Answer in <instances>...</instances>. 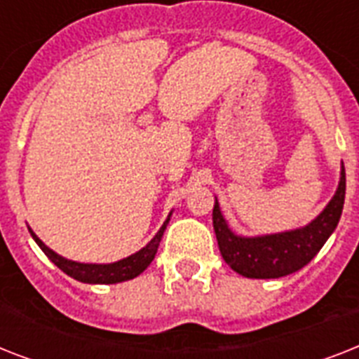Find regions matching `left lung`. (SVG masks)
<instances>
[{"instance_id": "obj_1", "label": "left lung", "mask_w": 359, "mask_h": 359, "mask_svg": "<svg viewBox=\"0 0 359 359\" xmlns=\"http://www.w3.org/2000/svg\"><path fill=\"white\" fill-rule=\"evenodd\" d=\"M345 165L339 186L323 212L306 227L264 236H238L229 229L216 199L212 210L214 233L219 253L236 273L253 279H276L298 272L317 255L339 224L345 205Z\"/></svg>"}]
</instances>
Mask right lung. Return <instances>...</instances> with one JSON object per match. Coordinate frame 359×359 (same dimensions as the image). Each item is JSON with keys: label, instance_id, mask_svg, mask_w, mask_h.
I'll return each instance as SVG.
<instances>
[{"label": "right lung", "instance_id": "obj_1", "mask_svg": "<svg viewBox=\"0 0 359 359\" xmlns=\"http://www.w3.org/2000/svg\"><path fill=\"white\" fill-rule=\"evenodd\" d=\"M169 216H171V214H169ZM169 216L168 219L163 222L162 227H160V231L154 235V238H152L145 248H141L140 251H135L134 255L126 257V259H121V261L117 262H109V264H87V262L69 261V259H65V257L57 255L55 251L50 250V248H48V245L44 244V242H42L31 229L29 233L31 236H33V240L39 244V248L46 253L48 259H50L55 266L61 268L67 276L78 279L81 283L109 285L137 278V276L151 264L154 255H156L158 245H160V240H162L163 236V231H165V227H168L169 224Z\"/></svg>", "mask_w": 359, "mask_h": 359}]
</instances>
